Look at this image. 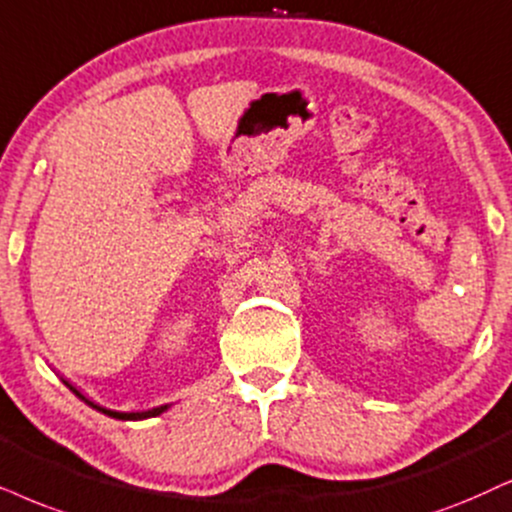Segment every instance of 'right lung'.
I'll list each match as a JSON object with an SVG mask.
<instances>
[{
    "mask_svg": "<svg viewBox=\"0 0 512 512\" xmlns=\"http://www.w3.org/2000/svg\"><path fill=\"white\" fill-rule=\"evenodd\" d=\"M66 385H68V383H66ZM68 387H70V390H73V392L77 394V397H80V399H84V401H87V404H89V406H92V409H96V411H101V413H106V416H111V418H120V420H139V418H153V416H160V413H163V411L167 409V406H158V409H151V411H144V413H120V411H111V409H103V406H96V404H94V401H89L87 397H82V394H80V392H77L73 385H68Z\"/></svg>",
    "mask_w": 512,
    "mask_h": 512,
    "instance_id": "add662e5",
    "label": "right lung"
}]
</instances>
